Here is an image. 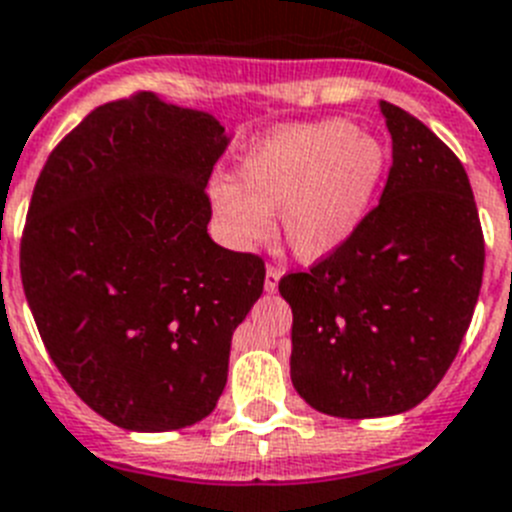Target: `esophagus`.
<instances>
[{
  "label": "esophagus",
  "instance_id": "obj_1",
  "mask_svg": "<svg viewBox=\"0 0 512 512\" xmlns=\"http://www.w3.org/2000/svg\"><path fill=\"white\" fill-rule=\"evenodd\" d=\"M281 268H273V265H270L268 270H265V291L268 293H273V291H278V281H281Z\"/></svg>",
  "mask_w": 512,
  "mask_h": 512
}]
</instances>
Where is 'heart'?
I'll return each instance as SVG.
<instances>
[{
  "label": "heart",
  "mask_w": 512,
  "mask_h": 512,
  "mask_svg": "<svg viewBox=\"0 0 512 512\" xmlns=\"http://www.w3.org/2000/svg\"><path fill=\"white\" fill-rule=\"evenodd\" d=\"M384 172L381 141L353 123L286 128L244 154L234 182L213 185V219L226 244L250 250L268 237L278 211L288 250L301 262H322L361 229Z\"/></svg>",
  "instance_id": "1"
}]
</instances>
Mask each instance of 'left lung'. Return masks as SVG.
<instances>
[{
	"label": "left lung",
	"instance_id": "obj_1",
	"mask_svg": "<svg viewBox=\"0 0 512 512\" xmlns=\"http://www.w3.org/2000/svg\"><path fill=\"white\" fill-rule=\"evenodd\" d=\"M391 170L345 247L278 283L291 304V381L332 417L399 415L441 384L469 330L484 237L459 157L381 100Z\"/></svg>",
	"mask_w": 512,
	"mask_h": 512
}]
</instances>
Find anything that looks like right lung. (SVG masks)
<instances>
[{
    "mask_svg": "<svg viewBox=\"0 0 512 512\" xmlns=\"http://www.w3.org/2000/svg\"><path fill=\"white\" fill-rule=\"evenodd\" d=\"M213 115L136 92L92 110L51 151L20 244V275L51 361L118 428L180 430L208 417L231 335L265 262L208 237Z\"/></svg>",
    "mask_w": 512,
    "mask_h": 512,
    "instance_id": "obj_1",
    "label": "right lung"
}]
</instances>
